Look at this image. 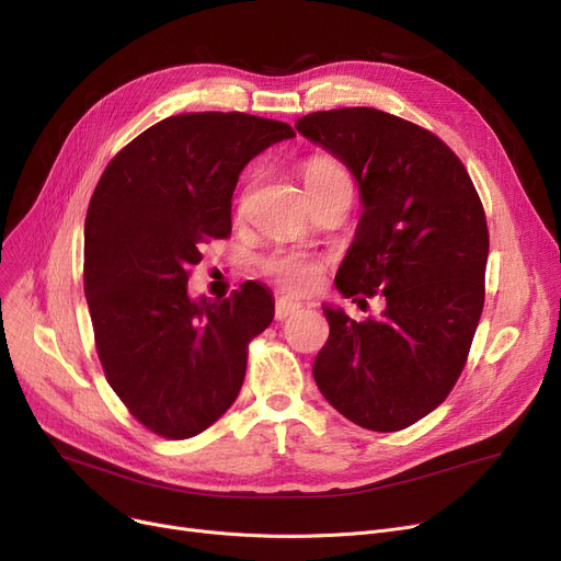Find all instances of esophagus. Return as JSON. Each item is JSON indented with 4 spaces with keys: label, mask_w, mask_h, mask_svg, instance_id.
Masks as SVG:
<instances>
[{
    "label": "esophagus",
    "mask_w": 561,
    "mask_h": 561,
    "mask_svg": "<svg viewBox=\"0 0 561 561\" xmlns=\"http://www.w3.org/2000/svg\"><path fill=\"white\" fill-rule=\"evenodd\" d=\"M300 307H302V302H300L298 298L282 296V298H277V302H275V318H277V320H284V318L296 313Z\"/></svg>",
    "instance_id": "obj_1"
}]
</instances>
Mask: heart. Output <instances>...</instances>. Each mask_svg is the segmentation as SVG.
I'll list each match as a JSON object with an SVG mask.
<instances>
[{
    "label": "heart",
    "mask_w": 561,
    "mask_h": 561,
    "mask_svg": "<svg viewBox=\"0 0 561 561\" xmlns=\"http://www.w3.org/2000/svg\"><path fill=\"white\" fill-rule=\"evenodd\" d=\"M341 174H345V172L336 161H332L328 157H318L307 163L305 184L313 186L320 182L334 180V176H341ZM265 268L279 275L290 288H296V290L309 288L316 282V271H318L311 259L300 256V254H277V256L265 261Z\"/></svg>",
    "instance_id": "obj_1"
}]
</instances>
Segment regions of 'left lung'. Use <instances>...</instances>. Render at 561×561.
Returning <instances> with one entry per match:
<instances>
[{
    "instance_id": "1",
    "label": "left lung",
    "mask_w": 561,
    "mask_h": 561,
    "mask_svg": "<svg viewBox=\"0 0 561 561\" xmlns=\"http://www.w3.org/2000/svg\"><path fill=\"white\" fill-rule=\"evenodd\" d=\"M296 129L355 176L362 218L334 284L385 309L364 322L322 305L313 379L347 421L396 432L446 400L484 307L489 231L463 163L427 129L370 106L309 113Z\"/></svg>"
}]
</instances>
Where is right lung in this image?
<instances>
[{"instance_id": "obj_1", "label": "right lung", "mask_w": 561, "mask_h": 561, "mask_svg": "<svg viewBox=\"0 0 561 561\" xmlns=\"http://www.w3.org/2000/svg\"><path fill=\"white\" fill-rule=\"evenodd\" d=\"M288 125L248 113H182L145 129L106 165L83 227V290L111 389L165 438H191L233 404L248 343L273 322V293L245 282L193 298L199 248L231 231L243 168Z\"/></svg>"}]
</instances>
